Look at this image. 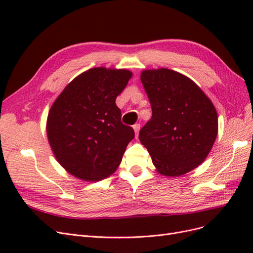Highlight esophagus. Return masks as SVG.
Returning a JSON list of instances; mask_svg holds the SVG:
<instances>
[{"label":"esophagus","instance_id":"obj_1","mask_svg":"<svg viewBox=\"0 0 253 253\" xmlns=\"http://www.w3.org/2000/svg\"><path fill=\"white\" fill-rule=\"evenodd\" d=\"M133 128H134V131H135L136 136H138L139 129H140V125H139V124H136V125H134V126H133Z\"/></svg>","mask_w":253,"mask_h":253}]
</instances>
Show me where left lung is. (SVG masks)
I'll use <instances>...</instances> for the list:
<instances>
[{
    "instance_id": "8db88e82",
    "label": "left lung",
    "mask_w": 253,
    "mask_h": 253,
    "mask_svg": "<svg viewBox=\"0 0 253 253\" xmlns=\"http://www.w3.org/2000/svg\"><path fill=\"white\" fill-rule=\"evenodd\" d=\"M152 118L139 132L156 171L177 177L195 169L210 153L218 119L210 99L187 76L169 68L140 75Z\"/></svg>"
}]
</instances>
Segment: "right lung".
I'll return each mask as SVG.
<instances>
[{"label":"right lung","mask_w":253,"mask_h":253,"mask_svg":"<svg viewBox=\"0 0 253 253\" xmlns=\"http://www.w3.org/2000/svg\"><path fill=\"white\" fill-rule=\"evenodd\" d=\"M132 72L94 67L67 84L52 103L46 133L58 163L75 177L98 181L119 167L134 129L115 103Z\"/></svg>","instance_id":"add662e5"}]
</instances>
